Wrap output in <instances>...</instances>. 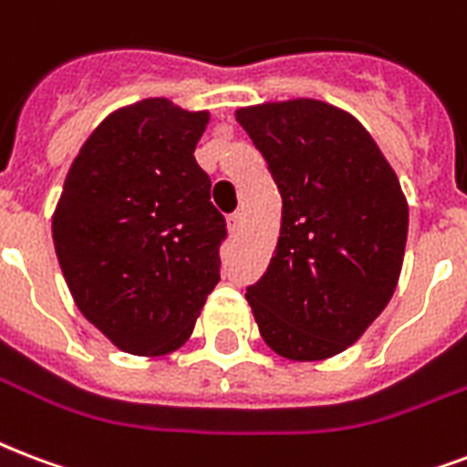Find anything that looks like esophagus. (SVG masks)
Masks as SVG:
<instances>
[{
  "instance_id": "esophagus-1",
  "label": "esophagus",
  "mask_w": 467,
  "mask_h": 467,
  "mask_svg": "<svg viewBox=\"0 0 467 467\" xmlns=\"http://www.w3.org/2000/svg\"><path fill=\"white\" fill-rule=\"evenodd\" d=\"M242 225H244V218H242V213H233V215L227 218V227H230V233H240Z\"/></svg>"
}]
</instances>
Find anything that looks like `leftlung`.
Here are the masks:
<instances>
[{"instance_id": "left-lung-1", "label": "left lung", "mask_w": 467, "mask_h": 467, "mask_svg": "<svg viewBox=\"0 0 467 467\" xmlns=\"http://www.w3.org/2000/svg\"><path fill=\"white\" fill-rule=\"evenodd\" d=\"M281 193L272 262L247 301L286 360H328L389 304L404 262L409 205L400 178L350 112L311 98L240 107Z\"/></svg>"}]
</instances>
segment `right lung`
I'll use <instances>...</instances> for the list:
<instances>
[{"instance_id": "add662e5", "label": "right lung", "mask_w": 467, "mask_h": 467, "mask_svg": "<svg viewBox=\"0 0 467 467\" xmlns=\"http://www.w3.org/2000/svg\"><path fill=\"white\" fill-rule=\"evenodd\" d=\"M208 122L166 98L119 107L88 137L53 213L76 306L131 355L178 350L220 281L225 218L193 156Z\"/></svg>"}]
</instances>
